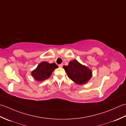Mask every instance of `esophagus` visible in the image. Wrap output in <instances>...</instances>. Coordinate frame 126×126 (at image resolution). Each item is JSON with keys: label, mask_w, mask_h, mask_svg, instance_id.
<instances>
[{"label": "esophagus", "mask_w": 126, "mask_h": 126, "mask_svg": "<svg viewBox=\"0 0 126 126\" xmlns=\"http://www.w3.org/2000/svg\"><path fill=\"white\" fill-rule=\"evenodd\" d=\"M63 64H59V65H58V66H59V67L62 68V66H63Z\"/></svg>", "instance_id": "34e87169"}]
</instances>
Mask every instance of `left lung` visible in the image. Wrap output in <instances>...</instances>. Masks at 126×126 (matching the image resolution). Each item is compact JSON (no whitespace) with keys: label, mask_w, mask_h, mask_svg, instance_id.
Segmentation results:
<instances>
[{"label":"left lung","mask_w":126,"mask_h":126,"mask_svg":"<svg viewBox=\"0 0 126 126\" xmlns=\"http://www.w3.org/2000/svg\"><path fill=\"white\" fill-rule=\"evenodd\" d=\"M69 78L76 83L83 84L87 82L92 76V72L78 61L73 60L69 62L68 66H63Z\"/></svg>","instance_id":"8db88e82"}]
</instances>
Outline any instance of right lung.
<instances>
[{
    "mask_svg": "<svg viewBox=\"0 0 126 126\" xmlns=\"http://www.w3.org/2000/svg\"><path fill=\"white\" fill-rule=\"evenodd\" d=\"M57 68L58 66L55 63L50 64L46 62H43L32 72L31 74L37 81H42L49 78L52 71Z\"/></svg>",
    "mask_w": 126,
    "mask_h": 126,
    "instance_id": "right-lung-1",
    "label": "right lung"
}]
</instances>
